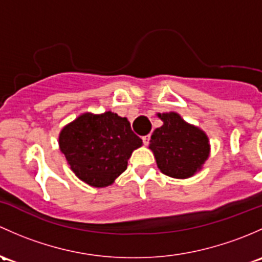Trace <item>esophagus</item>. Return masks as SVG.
<instances>
[{
    "mask_svg": "<svg viewBox=\"0 0 262 262\" xmlns=\"http://www.w3.org/2000/svg\"><path fill=\"white\" fill-rule=\"evenodd\" d=\"M150 141V135H145V136H142V142H144L145 145L149 144Z\"/></svg>",
    "mask_w": 262,
    "mask_h": 262,
    "instance_id": "1",
    "label": "esophagus"
}]
</instances>
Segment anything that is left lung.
I'll return each instance as SVG.
<instances>
[{"mask_svg": "<svg viewBox=\"0 0 262 262\" xmlns=\"http://www.w3.org/2000/svg\"><path fill=\"white\" fill-rule=\"evenodd\" d=\"M159 116L164 125L152 132L150 140V149L159 169L178 179L191 177L208 158V137L199 128L184 122L178 113Z\"/></svg>", "mask_w": 262, "mask_h": 262, "instance_id": "obj_1", "label": "left lung"}]
</instances>
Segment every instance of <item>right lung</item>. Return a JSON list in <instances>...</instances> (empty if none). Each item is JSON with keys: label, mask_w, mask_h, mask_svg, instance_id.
Returning a JSON list of instances; mask_svg holds the SVG:
<instances>
[{"label": "right lung", "mask_w": 262, "mask_h": 262, "mask_svg": "<svg viewBox=\"0 0 262 262\" xmlns=\"http://www.w3.org/2000/svg\"><path fill=\"white\" fill-rule=\"evenodd\" d=\"M141 144L127 118L110 111L98 116L84 113L59 136V146L74 174L97 188L112 184Z\"/></svg>", "instance_id": "obj_1"}]
</instances>
